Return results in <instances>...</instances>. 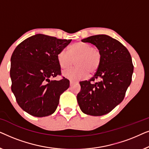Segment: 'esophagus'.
<instances>
[{"label": "esophagus", "mask_w": 149, "mask_h": 149, "mask_svg": "<svg viewBox=\"0 0 149 149\" xmlns=\"http://www.w3.org/2000/svg\"><path fill=\"white\" fill-rule=\"evenodd\" d=\"M78 82H77V81H70V86L71 85H74V83H77Z\"/></svg>", "instance_id": "obj_1"}]
</instances>
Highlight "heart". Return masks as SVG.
<instances>
[{"mask_svg":"<svg viewBox=\"0 0 149 149\" xmlns=\"http://www.w3.org/2000/svg\"><path fill=\"white\" fill-rule=\"evenodd\" d=\"M59 66L63 70L72 67L73 62L75 68L64 72L63 75L70 80H80L86 78L98 70L102 61V54L99 49L90 44L78 42L68 49V53L61 51L57 55Z\"/></svg>","mask_w":149,"mask_h":149,"instance_id":"obj_1","label":"heart"}]
</instances>
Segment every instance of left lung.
<instances>
[{
	"label": "left lung",
	"mask_w": 149,
	"mask_h": 149,
	"mask_svg": "<svg viewBox=\"0 0 149 149\" xmlns=\"http://www.w3.org/2000/svg\"><path fill=\"white\" fill-rule=\"evenodd\" d=\"M82 41L99 49L102 61L93 77L79 83L77 102L85 114L106 115L123 101L132 82L134 66L131 55L123 44L105 34L89 36Z\"/></svg>",
	"instance_id": "left-lung-1"
}]
</instances>
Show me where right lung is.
<instances>
[{"label":"right lung","instance_id":"1","mask_svg":"<svg viewBox=\"0 0 149 149\" xmlns=\"http://www.w3.org/2000/svg\"><path fill=\"white\" fill-rule=\"evenodd\" d=\"M38 34L15 49L11 58V90L20 107L30 115L42 117L56 111L60 95L70 86L61 75L57 55L71 42Z\"/></svg>","mask_w":149,"mask_h":149}]
</instances>
